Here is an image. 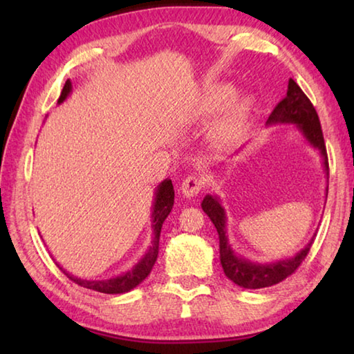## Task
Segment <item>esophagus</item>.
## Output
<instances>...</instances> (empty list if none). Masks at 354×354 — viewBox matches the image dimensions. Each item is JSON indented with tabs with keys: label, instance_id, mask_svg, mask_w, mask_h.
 <instances>
[{
	"label": "esophagus",
	"instance_id": "34e87169",
	"mask_svg": "<svg viewBox=\"0 0 354 354\" xmlns=\"http://www.w3.org/2000/svg\"><path fill=\"white\" fill-rule=\"evenodd\" d=\"M203 189V181L201 178L190 175L183 181L181 184V194L185 196V198H190V196H196Z\"/></svg>",
	"mask_w": 354,
	"mask_h": 354
}]
</instances>
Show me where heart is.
Here are the masks:
<instances>
[{
    "instance_id": "b5f03b06",
    "label": "heart",
    "mask_w": 354,
    "mask_h": 354,
    "mask_svg": "<svg viewBox=\"0 0 354 354\" xmlns=\"http://www.w3.org/2000/svg\"><path fill=\"white\" fill-rule=\"evenodd\" d=\"M234 97V87L223 86L212 92L205 100L203 111L205 113H215L223 109L229 101ZM231 101V100H230ZM232 102V101H231ZM251 113V100L248 97H241L233 100L226 107L223 115L215 123L212 129L214 140L221 147H230L241 139Z\"/></svg>"
}]
</instances>
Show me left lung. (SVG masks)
<instances>
[{
    "instance_id": "8db88e82",
    "label": "left lung",
    "mask_w": 354,
    "mask_h": 354,
    "mask_svg": "<svg viewBox=\"0 0 354 354\" xmlns=\"http://www.w3.org/2000/svg\"><path fill=\"white\" fill-rule=\"evenodd\" d=\"M267 123H293L301 131L304 139L310 145L317 148L323 158V167H325L326 176L329 175L328 167V154L323 133L320 127V120L317 115L315 107L310 103L309 98L299 88L298 84L289 80L287 86V95L284 100H281L278 106L268 117ZM328 195V187H326ZM203 211L207 214L214 226L217 227L220 239V262L223 267V272L232 283L243 287V289H262V287H270L284 281L287 277L297 270L301 266L304 257L308 256L310 247H313L314 239H310L309 243L299 253H297L289 259H283L272 263H257L250 262L243 257H239L232 251L226 236V214L221 206L217 195H206L201 203Z\"/></svg>"
}]
</instances>
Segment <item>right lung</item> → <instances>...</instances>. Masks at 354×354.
Returning <instances> with one entry per match:
<instances>
[{"instance_id":"obj_1","label":"right lung","mask_w":354,"mask_h":354,"mask_svg":"<svg viewBox=\"0 0 354 354\" xmlns=\"http://www.w3.org/2000/svg\"><path fill=\"white\" fill-rule=\"evenodd\" d=\"M71 92V81H65V86L61 92V97H59L57 103L61 104L65 98L68 97ZM173 203H175V190H173L171 179H165L159 184L158 190H156L154 203H153V241L151 245L145 254H143L142 259L136 263V266L128 270L127 273L120 274V277L111 278V279H101V281H91V279H81L77 277H73L68 272H65L62 267H59L61 270L67 274L73 283L77 286L86 287V289H91L95 292L101 293H124L129 292L131 289L139 286L143 279H145L149 273L153 270V266L156 259H158L159 254V237H160V230H162V223L165 218L169 217L171 212Z\"/></svg>"}]
</instances>
